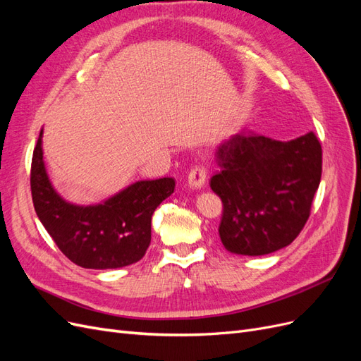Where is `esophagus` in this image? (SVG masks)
<instances>
[{"instance_id":"obj_1","label":"esophagus","mask_w":361,"mask_h":361,"mask_svg":"<svg viewBox=\"0 0 361 361\" xmlns=\"http://www.w3.org/2000/svg\"><path fill=\"white\" fill-rule=\"evenodd\" d=\"M206 179H207V169L204 164L192 167L188 174V183L192 190H200L206 183Z\"/></svg>"}]
</instances>
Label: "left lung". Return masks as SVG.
<instances>
[{
	"label": "left lung",
	"instance_id": "8db88e82",
	"mask_svg": "<svg viewBox=\"0 0 361 361\" xmlns=\"http://www.w3.org/2000/svg\"><path fill=\"white\" fill-rule=\"evenodd\" d=\"M216 164L209 183L223 202L218 233L231 253L268 255L300 235L322 173L314 133L290 141L236 134L218 147Z\"/></svg>",
	"mask_w": 361,
	"mask_h": 361
}]
</instances>
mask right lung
Here are the masks:
<instances>
[{
  "instance_id": "right-lung-1",
  "label": "right lung",
  "mask_w": 361,
  "mask_h": 361,
  "mask_svg": "<svg viewBox=\"0 0 361 361\" xmlns=\"http://www.w3.org/2000/svg\"><path fill=\"white\" fill-rule=\"evenodd\" d=\"M31 197L54 243L73 264L111 269L135 264L150 244L152 215L174 191L173 178L138 180L104 203L76 206L52 188L43 164L42 130L31 159Z\"/></svg>"
}]
</instances>
